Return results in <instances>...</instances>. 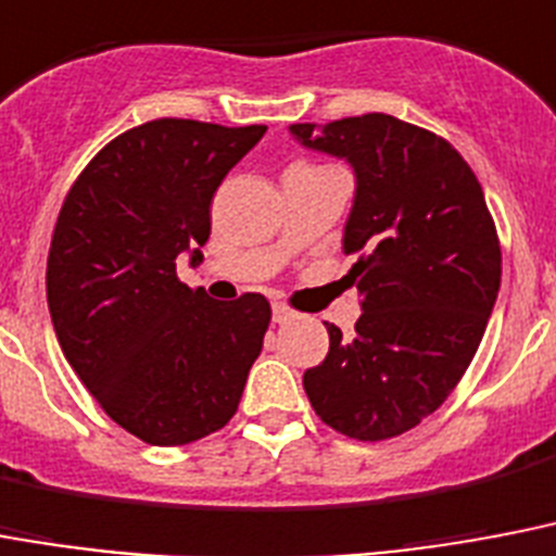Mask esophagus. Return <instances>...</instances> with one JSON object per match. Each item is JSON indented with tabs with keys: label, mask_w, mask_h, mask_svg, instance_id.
Instances as JSON below:
<instances>
[{
	"label": "esophagus",
	"mask_w": 556,
	"mask_h": 556,
	"mask_svg": "<svg viewBox=\"0 0 556 556\" xmlns=\"http://www.w3.org/2000/svg\"><path fill=\"white\" fill-rule=\"evenodd\" d=\"M295 318V313H292L290 306L287 304H273V321L275 324H287Z\"/></svg>",
	"instance_id": "1"
}]
</instances>
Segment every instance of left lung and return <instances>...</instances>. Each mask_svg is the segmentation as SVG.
<instances>
[{
  "label": "left lung",
  "instance_id": "1",
  "mask_svg": "<svg viewBox=\"0 0 556 556\" xmlns=\"http://www.w3.org/2000/svg\"><path fill=\"white\" fill-rule=\"evenodd\" d=\"M290 131L355 172L344 252L358 255L348 281L362 318L353 339L327 324L306 396L344 437H402L451 396L485 336L503 275L494 217L468 163L428 128L362 114Z\"/></svg>",
  "mask_w": 556,
  "mask_h": 556
}]
</instances>
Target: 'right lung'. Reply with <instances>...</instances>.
<instances>
[{
	"label": "right lung",
	"mask_w": 556,
	"mask_h": 556,
	"mask_svg": "<svg viewBox=\"0 0 556 556\" xmlns=\"http://www.w3.org/2000/svg\"><path fill=\"white\" fill-rule=\"evenodd\" d=\"M266 126L163 117L114 137L74 180L48 252L60 348L100 407L149 445H189L232 419L273 309L212 301L177 278L201 264L208 206Z\"/></svg>",
	"instance_id": "obj_1"
}]
</instances>
